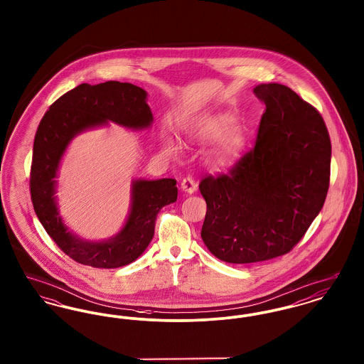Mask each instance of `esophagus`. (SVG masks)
I'll list each match as a JSON object with an SVG mask.
<instances>
[{
  "label": "esophagus",
  "mask_w": 364,
  "mask_h": 364,
  "mask_svg": "<svg viewBox=\"0 0 364 364\" xmlns=\"http://www.w3.org/2000/svg\"><path fill=\"white\" fill-rule=\"evenodd\" d=\"M198 188V186H196V183H195V180L192 178V177H186V178H183V181H181V190L184 191V192H187V193H193Z\"/></svg>",
  "instance_id": "obj_1"
}]
</instances>
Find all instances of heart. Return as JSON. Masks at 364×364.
Returning <instances> with one entry per match:
<instances>
[{"instance_id": "heart-1", "label": "heart", "mask_w": 364, "mask_h": 364, "mask_svg": "<svg viewBox=\"0 0 364 364\" xmlns=\"http://www.w3.org/2000/svg\"><path fill=\"white\" fill-rule=\"evenodd\" d=\"M236 122L232 113H208L191 125L192 138L200 143L214 141L208 161L215 171H228L242 158L248 144V131ZM168 150H177L173 141H168Z\"/></svg>"}]
</instances>
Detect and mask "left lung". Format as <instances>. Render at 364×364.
<instances>
[{
	"label": "left lung",
	"instance_id": "obj_1",
	"mask_svg": "<svg viewBox=\"0 0 364 364\" xmlns=\"http://www.w3.org/2000/svg\"><path fill=\"white\" fill-rule=\"evenodd\" d=\"M254 92L266 106L255 147L229 174L199 184L208 205L202 240L214 257L237 264L288 254L329 190L331 144L318 110L284 85Z\"/></svg>",
	"mask_w": 364,
	"mask_h": 364
}]
</instances>
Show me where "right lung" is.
I'll return each mask as SVG.
<instances>
[{
    "instance_id": "1",
    "label": "right lung",
    "mask_w": 364,
    "mask_h": 364,
    "mask_svg": "<svg viewBox=\"0 0 364 364\" xmlns=\"http://www.w3.org/2000/svg\"><path fill=\"white\" fill-rule=\"evenodd\" d=\"M146 100L147 92L131 83H83L60 97L39 122L30 174L33 206L53 242L77 263L114 269L138 259L154 236L159 210L177 200L174 178L134 180L127 223L104 242H88L73 235L58 213L55 177L70 140L109 122L131 129L149 128L153 113Z\"/></svg>"
}]
</instances>
